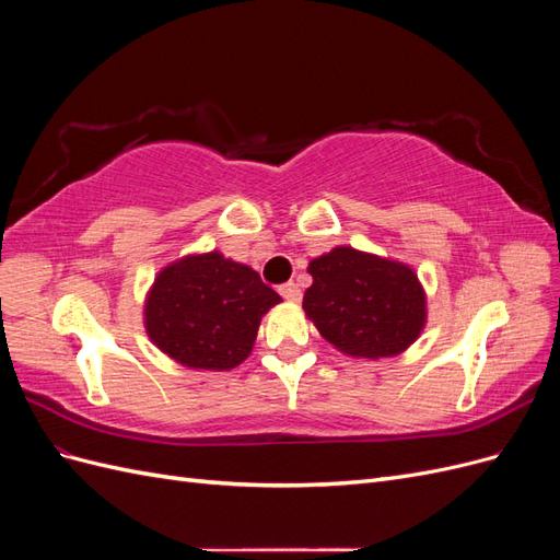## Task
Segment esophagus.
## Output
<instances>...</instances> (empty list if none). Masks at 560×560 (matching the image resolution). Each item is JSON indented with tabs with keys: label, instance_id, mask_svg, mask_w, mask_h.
I'll list each match as a JSON object with an SVG mask.
<instances>
[{
	"label": "esophagus",
	"instance_id": "esophagus-1",
	"mask_svg": "<svg viewBox=\"0 0 560 560\" xmlns=\"http://www.w3.org/2000/svg\"><path fill=\"white\" fill-rule=\"evenodd\" d=\"M280 294H282V299L292 301V303L301 301V290H299V284H296V282H287V284H282V287H280Z\"/></svg>",
	"mask_w": 560,
	"mask_h": 560
}]
</instances>
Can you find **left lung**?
Listing matches in <instances>:
<instances>
[{"label": "left lung", "instance_id": "8db88e82", "mask_svg": "<svg viewBox=\"0 0 560 560\" xmlns=\"http://www.w3.org/2000/svg\"><path fill=\"white\" fill-rule=\"evenodd\" d=\"M308 273L313 284L303 294V311L334 348L352 358H393L425 327V290L401 261L334 247L308 264Z\"/></svg>", "mask_w": 560, "mask_h": 560}]
</instances>
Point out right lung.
<instances>
[{
    "instance_id": "add662e5",
    "label": "right lung",
    "mask_w": 560,
    "mask_h": 560,
    "mask_svg": "<svg viewBox=\"0 0 560 560\" xmlns=\"http://www.w3.org/2000/svg\"><path fill=\"white\" fill-rule=\"evenodd\" d=\"M257 270L224 254H189L156 276L144 301V327L182 366H238L257 341L261 317L280 303Z\"/></svg>"
}]
</instances>
